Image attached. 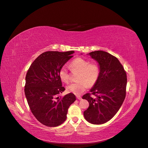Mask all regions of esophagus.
Wrapping results in <instances>:
<instances>
[{"label": "esophagus", "instance_id": "1", "mask_svg": "<svg viewBox=\"0 0 148 148\" xmlns=\"http://www.w3.org/2000/svg\"><path fill=\"white\" fill-rule=\"evenodd\" d=\"M76 97H77V99H79V100H80V99H82V97H81L80 96H78V95H77V96H76Z\"/></svg>", "mask_w": 148, "mask_h": 148}]
</instances>
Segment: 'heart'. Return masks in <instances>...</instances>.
Instances as JSON below:
<instances>
[{"label":"heart","instance_id":"heart-1","mask_svg":"<svg viewBox=\"0 0 148 148\" xmlns=\"http://www.w3.org/2000/svg\"><path fill=\"white\" fill-rule=\"evenodd\" d=\"M70 69L72 72H78L76 82L69 84L66 90L75 95H79L89 86H92L97 83L100 74L99 65L96 62H89L82 58H77L70 64ZM60 80L65 83L69 82L70 74L66 66L60 68L59 71Z\"/></svg>","mask_w":148,"mask_h":148}]
</instances>
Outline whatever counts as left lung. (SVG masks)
Segmentation results:
<instances>
[{"instance_id":"left-lung-1","label":"left lung","mask_w":148,"mask_h":148,"mask_svg":"<svg viewBox=\"0 0 148 148\" xmlns=\"http://www.w3.org/2000/svg\"><path fill=\"white\" fill-rule=\"evenodd\" d=\"M89 54L98 62L100 74L90 93L82 97L89 103L83 114L87 121L99 125L110 121L121 107L126 96L127 73L118 58L111 54L101 50Z\"/></svg>"}]
</instances>
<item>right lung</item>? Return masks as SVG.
Listing matches in <instances>:
<instances>
[{"label":"right lung","mask_w":148,"mask_h":148,"mask_svg":"<svg viewBox=\"0 0 148 148\" xmlns=\"http://www.w3.org/2000/svg\"><path fill=\"white\" fill-rule=\"evenodd\" d=\"M74 51H50L40 54L30 66L26 75L25 93L29 108L43 125L54 127L63 123L70 105L75 101L72 93L64 97L59 71L73 57Z\"/></svg>","instance_id":"1"}]
</instances>
